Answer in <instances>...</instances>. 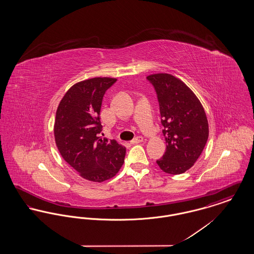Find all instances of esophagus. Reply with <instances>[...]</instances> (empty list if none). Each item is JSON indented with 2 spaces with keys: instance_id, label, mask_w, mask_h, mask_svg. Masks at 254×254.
Wrapping results in <instances>:
<instances>
[{
  "instance_id": "esophagus-1",
  "label": "esophagus",
  "mask_w": 254,
  "mask_h": 254,
  "mask_svg": "<svg viewBox=\"0 0 254 254\" xmlns=\"http://www.w3.org/2000/svg\"><path fill=\"white\" fill-rule=\"evenodd\" d=\"M144 141V138L143 137H141V136H138V137H136V138H134L132 141L130 142V144L131 145H135V144H139V143H142Z\"/></svg>"
}]
</instances>
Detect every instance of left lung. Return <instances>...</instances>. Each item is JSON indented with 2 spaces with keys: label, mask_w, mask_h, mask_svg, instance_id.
Segmentation results:
<instances>
[{
  "label": "left lung",
  "mask_w": 254,
  "mask_h": 254,
  "mask_svg": "<svg viewBox=\"0 0 254 254\" xmlns=\"http://www.w3.org/2000/svg\"><path fill=\"white\" fill-rule=\"evenodd\" d=\"M160 106L167 150L156 161L169 174H181L200 157L207 138L208 123L205 109L193 91L180 79L168 73L148 75Z\"/></svg>",
  "instance_id": "obj_1"
}]
</instances>
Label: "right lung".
<instances>
[{
  "label": "right lung",
  "mask_w": 254,
  "mask_h": 254,
  "mask_svg": "<svg viewBox=\"0 0 254 254\" xmlns=\"http://www.w3.org/2000/svg\"><path fill=\"white\" fill-rule=\"evenodd\" d=\"M117 79L96 77L73 85L56 111L54 137L62 157L85 180L102 182L114 177L126 156V147L115 140L98 137L103 126V97Z\"/></svg>",
  "instance_id": "add662e5"
}]
</instances>
